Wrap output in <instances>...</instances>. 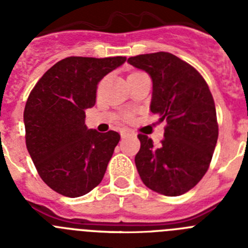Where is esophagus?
Wrapping results in <instances>:
<instances>
[{
    "label": "esophagus",
    "mask_w": 248,
    "mask_h": 248,
    "mask_svg": "<svg viewBox=\"0 0 248 248\" xmlns=\"http://www.w3.org/2000/svg\"><path fill=\"white\" fill-rule=\"evenodd\" d=\"M130 134H133V133H131L130 130H123L122 131V138H125V137H128V135H130Z\"/></svg>",
    "instance_id": "esophagus-1"
}]
</instances>
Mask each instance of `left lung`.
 <instances>
[{
  "mask_svg": "<svg viewBox=\"0 0 248 248\" xmlns=\"http://www.w3.org/2000/svg\"><path fill=\"white\" fill-rule=\"evenodd\" d=\"M128 63L150 76V110L168 123L157 146L148 135H138L135 165L140 179L153 191L180 196L202 179L217 143L216 108L209 85L192 65L168 52L130 57Z\"/></svg>",
  "mask_w": 248,
  "mask_h": 248,
  "instance_id": "left-lung-1",
  "label": "left lung"
}]
</instances>
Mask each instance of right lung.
Listing matches in <instances>:
<instances>
[{
  "mask_svg": "<svg viewBox=\"0 0 248 248\" xmlns=\"http://www.w3.org/2000/svg\"><path fill=\"white\" fill-rule=\"evenodd\" d=\"M125 57H68L50 67L31 92L23 113L26 145L39 176L58 194L79 198L98 186L118 145L117 131L85 125L98 83Z\"/></svg>",
  "mask_w": 248,
  "mask_h": 248,
  "instance_id": "right-lung-1",
  "label": "right lung"
}]
</instances>
